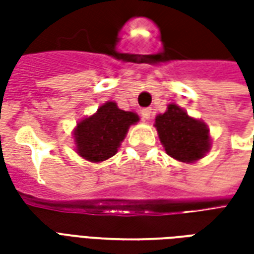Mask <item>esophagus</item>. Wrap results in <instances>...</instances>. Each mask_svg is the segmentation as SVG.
I'll return each instance as SVG.
<instances>
[{"label": "esophagus", "mask_w": 254, "mask_h": 254, "mask_svg": "<svg viewBox=\"0 0 254 254\" xmlns=\"http://www.w3.org/2000/svg\"><path fill=\"white\" fill-rule=\"evenodd\" d=\"M141 117H143L145 121H148V120H151V117H152V110L151 109H143L141 110Z\"/></svg>", "instance_id": "esophagus-1"}]
</instances>
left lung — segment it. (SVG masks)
Segmentation results:
<instances>
[{"label": "left lung", "mask_w": 254, "mask_h": 254, "mask_svg": "<svg viewBox=\"0 0 254 254\" xmlns=\"http://www.w3.org/2000/svg\"><path fill=\"white\" fill-rule=\"evenodd\" d=\"M155 127L166 154L182 163H196L211 149L207 124L193 118L176 103L155 118Z\"/></svg>", "instance_id": "1"}]
</instances>
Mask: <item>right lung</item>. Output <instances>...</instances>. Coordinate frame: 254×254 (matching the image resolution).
<instances>
[{
  "instance_id": "add662e5",
  "label": "right lung",
  "mask_w": 254,
  "mask_h": 254,
  "mask_svg": "<svg viewBox=\"0 0 254 254\" xmlns=\"http://www.w3.org/2000/svg\"><path fill=\"white\" fill-rule=\"evenodd\" d=\"M140 117L133 111L121 110L116 102L109 100L85 117L73 129L74 149L83 159L100 163L118 152L129 127L136 125Z\"/></svg>"
}]
</instances>
